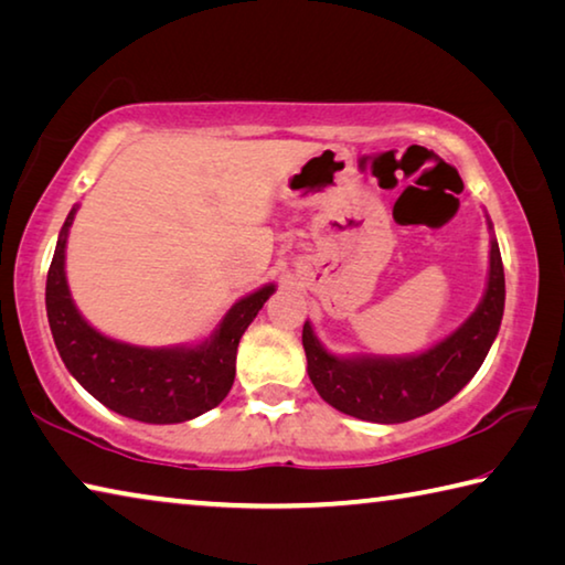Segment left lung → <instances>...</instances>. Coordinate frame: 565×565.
Here are the masks:
<instances>
[{
	"instance_id": "1",
	"label": "left lung",
	"mask_w": 565,
	"mask_h": 565,
	"mask_svg": "<svg viewBox=\"0 0 565 565\" xmlns=\"http://www.w3.org/2000/svg\"><path fill=\"white\" fill-rule=\"evenodd\" d=\"M491 228L489 284L476 311L444 341L414 356H333L321 347L311 321L303 323L309 379L319 396L341 414L374 424H404L444 406L461 391L489 353L501 329L505 279L499 242Z\"/></svg>"
}]
</instances>
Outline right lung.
Wrapping results in <instances>:
<instances>
[{"label":"right lung","mask_w":565,"mask_h":565,"mask_svg":"<svg viewBox=\"0 0 565 565\" xmlns=\"http://www.w3.org/2000/svg\"><path fill=\"white\" fill-rule=\"evenodd\" d=\"M76 209L66 216L46 274V319L70 374L107 408L145 424H181L222 404L236 376L238 339L276 286L238 299L196 347L147 349L109 339L82 317L66 284L64 252Z\"/></svg>","instance_id":"obj_1"}]
</instances>
